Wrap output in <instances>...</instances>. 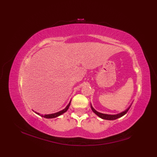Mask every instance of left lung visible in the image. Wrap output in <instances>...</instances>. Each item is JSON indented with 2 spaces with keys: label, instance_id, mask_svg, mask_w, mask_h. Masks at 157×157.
Instances as JSON below:
<instances>
[{
  "label": "left lung",
  "instance_id": "left-lung-1",
  "mask_svg": "<svg viewBox=\"0 0 157 157\" xmlns=\"http://www.w3.org/2000/svg\"><path fill=\"white\" fill-rule=\"evenodd\" d=\"M131 107V105H130L129 107L125 111H123L121 113H119V114H117V115H108V114H104V113H99L98 111H96V110L92 107V106L91 105V109L92 110V111L94 112L96 115H97L99 117H101V119H106V120H115V119H117L118 118H120L122 116H123L124 115H125L127 112H128L129 111V108Z\"/></svg>",
  "mask_w": 157,
  "mask_h": 157
}]
</instances>
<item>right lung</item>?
Instances as JSON below:
<instances>
[{"label": "right lung", "mask_w": 157, "mask_h": 157, "mask_svg": "<svg viewBox=\"0 0 157 157\" xmlns=\"http://www.w3.org/2000/svg\"><path fill=\"white\" fill-rule=\"evenodd\" d=\"M70 103H71V102H69V103L68 104V105L66 107H65L64 109L62 110V111H59V112H57V113H52V114L44 115H41V116H42V117H44V118H47V119H52V118L57 117H59V116H60L61 115L63 114V113H65L67 111L68 109H69V106H70ZM36 113V114H38V115H40L38 113Z\"/></svg>", "instance_id": "1"}]
</instances>
